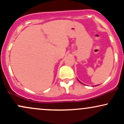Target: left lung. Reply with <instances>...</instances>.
<instances>
[{
  "label": "left lung",
  "instance_id": "8db88e82",
  "mask_svg": "<svg viewBox=\"0 0 124 124\" xmlns=\"http://www.w3.org/2000/svg\"><path fill=\"white\" fill-rule=\"evenodd\" d=\"M80 83H81V82H80Z\"/></svg>",
  "mask_w": 124,
  "mask_h": 124
}]
</instances>
